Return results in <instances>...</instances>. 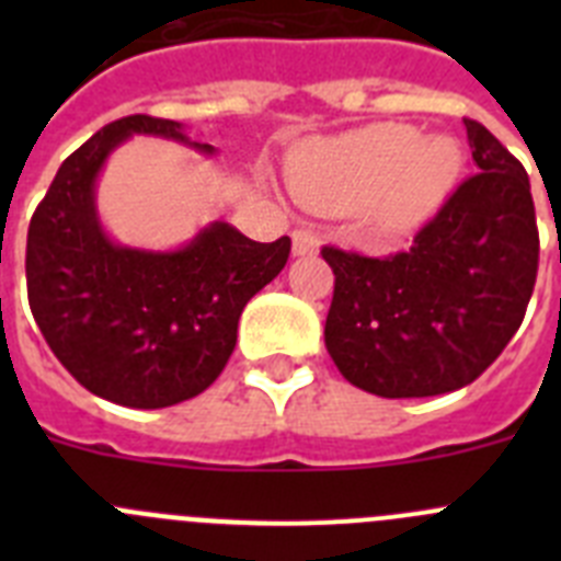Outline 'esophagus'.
<instances>
[{
  "mask_svg": "<svg viewBox=\"0 0 561 561\" xmlns=\"http://www.w3.org/2000/svg\"><path fill=\"white\" fill-rule=\"evenodd\" d=\"M317 252H320V236H314L311 230H295V236H291V255L306 257L317 255Z\"/></svg>",
  "mask_w": 561,
  "mask_h": 561,
  "instance_id": "34e87169",
  "label": "esophagus"
}]
</instances>
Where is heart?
Here are the masks:
<instances>
[{
    "mask_svg": "<svg viewBox=\"0 0 561 561\" xmlns=\"http://www.w3.org/2000/svg\"><path fill=\"white\" fill-rule=\"evenodd\" d=\"M463 151L447 134L421 137L408 123H374L311 140L286 160V185L317 213L354 210L362 230L401 238L447 205Z\"/></svg>",
    "mask_w": 561,
    "mask_h": 561,
    "instance_id": "1",
    "label": "heart"
}]
</instances>
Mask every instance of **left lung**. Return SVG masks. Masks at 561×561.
Returning <instances> with one entry per match:
<instances>
[{
  "label": "left lung",
  "instance_id": "1",
  "mask_svg": "<svg viewBox=\"0 0 561 561\" xmlns=\"http://www.w3.org/2000/svg\"><path fill=\"white\" fill-rule=\"evenodd\" d=\"M478 173L408 252L365 257L325 247L334 300L325 348L340 374L381 399L466 388L523 323L539 236L525 168L478 121H463Z\"/></svg>",
  "mask_w": 561,
  "mask_h": 561
}]
</instances>
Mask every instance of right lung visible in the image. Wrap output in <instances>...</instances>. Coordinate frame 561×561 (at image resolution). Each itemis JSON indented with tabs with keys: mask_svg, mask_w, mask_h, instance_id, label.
Listing matches in <instances>:
<instances>
[{
	"mask_svg": "<svg viewBox=\"0 0 561 561\" xmlns=\"http://www.w3.org/2000/svg\"><path fill=\"white\" fill-rule=\"evenodd\" d=\"M131 137L213 157L185 126L131 114L69 153L27 230V295L44 340L89 393L157 410L199 396L236 348L238 317L289 257V236L252 241L210 221L176 250L114 241L98 213V176Z\"/></svg>",
	"mask_w": 561,
	"mask_h": 561,
	"instance_id": "obj_1",
	"label": "right lung"
}]
</instances>
